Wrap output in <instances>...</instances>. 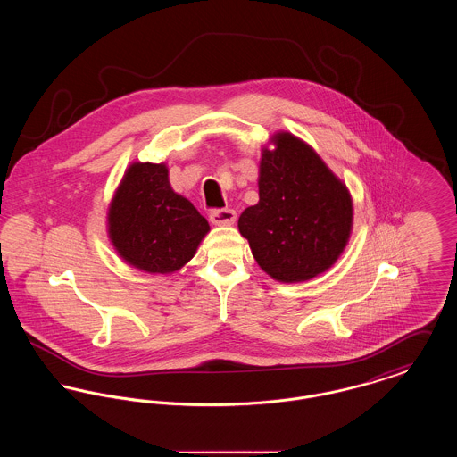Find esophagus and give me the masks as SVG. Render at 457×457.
<instances>
[{
  "label": "esophagus",
  "mask_w": 457,
  "mask_h": 457,
  "mask_svg": "<svg viewBox=\"0 0 457 457\" xmlns=\"http://www.w3.org/2000/svg\"><path fill=\"white\" fill-rule=\"evenodd\" d=\"M237 220V212L233 209H214L211 212V222L216 226H231Z\"/></svg>",
  "instance_id": "esophagus-1"
}]
</instances>
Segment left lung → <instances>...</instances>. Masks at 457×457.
Segmentation results:
<instances>
[{
	"label": "left lung",
	"instance_id": "obj_1",
	"mask_svg": "<svg viewBox=\"0 0 457 457\" xmlns=\"http://www.w3.org/2000/svg\"><path fill=\"white\" fill-rule=\"evenodd\" d=\"M262 149L259 204L238 228L262 270L281 283H302L341 257L353 228L346 185L308 144L278 131Z\"/></svg>",
	"mask_w": 457,
	"mask_h": 457
}]
</instances>
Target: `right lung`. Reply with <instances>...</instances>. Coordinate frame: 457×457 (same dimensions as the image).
Returning <instances> with one entry per match:
<instances>
[{
  "label": "right lung",
  "mask_w": 457,
  "mask_h": 457,
  "mask_svg": "<svg viewBox=\"0 0 457 457\" xmlns=\"http://www.w3.org/2000/svg\"><path fill=\"white\" fill-rule=\"evenodd\" d=\"M209 231L207 219L171 188L164 162H133L109 204L108 235L114 250L149 274L181 269Z\"/></svg>",
  "instance_id": "right-lung-1"
}]
</instances>
